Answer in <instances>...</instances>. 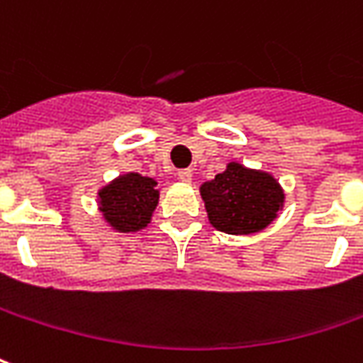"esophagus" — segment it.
Returning a JSON list of instances; mask_svg holds the SVG:
<instances>
[{
	"instance_id": "34e87169",
	"label": "esophagus",
	"mask_w": 363,
	"mask_h": 363,
	"mask_svg": "<svg viewBox=\"0 0 363 363\" xmlns=\"http://www.w3.org/2000/svg\"><path fill=\"white\" fill-rule=\"evenodd\" d=\"M179 179H181L182 182H190L192 181V171H190V169H181V171H179Z\"/></svg>"
}]
</instances>
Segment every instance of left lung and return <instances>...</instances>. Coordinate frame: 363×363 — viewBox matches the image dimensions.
Wrapping results in <instances>:
<instances>
[{"label":"left lung","instance_id":"1","mask_svg":"<svg viewBox=\"0 0 363 363\" xmlns=\"http://www.w3.org/2000/svg\"><path fill=\"white\" fill-rule=\"evenodd\" d=\"M200 194L210 224L225 234H255L273 222L283 206V190L267 173L230 163L214 181L204 182Z\"/></svg>","mask_w":363,"mask_h":363}]
</instances>
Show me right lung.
I'll list each match as a JSON object with an SVG mask.
<instances>
[{"instance_id":"1","label":"right lung","mask_w":363,"mask_h":363,"mask_svg":"<svg viewBox=\"0 0 363 363\" xmlns=\"http://www.w3.org/2000/svg\"><path fill=\"white\" fill-rule=\"evenodd\" d=\"M157 182L138 173L123 174L100 190V210L108 224L120 232L145 228L159 202Z\"/></svg>"}]
</instances>
